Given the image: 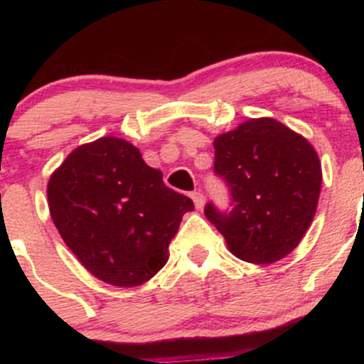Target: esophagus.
Wrapping results in <instances>:
<instances>
[{
	"mask_svg": "<svg viewBox=\"0 0 364 364\" xmlns=\"http://www.w3.org/2000/svg\"><path fill=\"white\" fill-rule=\"evenodd\" d=\"M192 200H193V204H196L197 209H203V205H204V203H205L204 193L193 192V193H192Z\"/></svg>",
	"mask_w": 364,
	"mask_h": 364,
	"instance_id": "obj_1",
	"label": "esophagus"
}]
</instances>
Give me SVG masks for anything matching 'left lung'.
I'll return each instance as SVG.
<instances>
[{
	"mask_svg": "<svg viewBox=\"0 0 364 364\" xmlns=\"http://www.w3.org/2000/svg\"><path fill=\"white\" fill-rule=\"evenodd\" d=\"M215 172L232 208L211 203L204 215L229 250L252 264H273L303 240L317 209L322 168L314 146L273 117L248 119L215 139Z\"/></svg>",
	"mask_w": 364,
	"mask_h": 364,
	"instance_id": "1",
	"label": "left lung"
}]
</instances>
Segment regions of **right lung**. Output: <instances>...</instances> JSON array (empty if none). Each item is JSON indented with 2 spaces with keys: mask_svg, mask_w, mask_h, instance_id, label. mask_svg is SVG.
Listing matches in <instances>:
<instances>
[{
  "mask_svg": "<svg viewBox=\"0 0 364 364\" xmlns=\"http://www.w3.org/2000/svg\"><path fill=\"white\" fill-rule=\"evenodd\" d=\"M141 151L117 137L82 144L53 172L49 211L84 267L116 287H137L168 259L188 197L165 186Z\"/></svg>",
  "mask_w": 364,
  "mask_h": 364,
  "instance_id": "obj_1",
  "label": "right lung"
}]
</instances>
